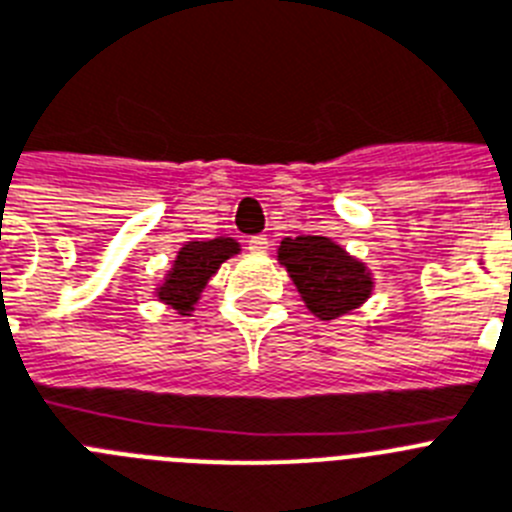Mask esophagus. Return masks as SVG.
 Listing matches in <instances>:
<instances>
[{
    "label": "esophagus",
    "mask_w": 512,
    "mask_h": 512,
    "mask_svg": "<svg viewBox=\"0 0 512 512\" xmlns=\"http://www.w3.org/2000/svg\"><path fill=\"white\" fill-rule=\"evenodd\" d=\"M270 242L268 234H257V237H250V250L252 252H268Z\"/></svg>",
    "instance_id": "1"
}]
</instances>
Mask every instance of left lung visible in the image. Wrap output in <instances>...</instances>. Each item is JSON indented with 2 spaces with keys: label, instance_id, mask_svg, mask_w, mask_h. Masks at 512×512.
I'll use <instances>...</instances> for the list:
<instances>
[{
  "label": "left lung",
  "instance_id": "8db88e82",
  "mask_svg": "<svg viewBox=\"0 0 512 512\" xmlns=\"http://www.w3.org/2000/svg\"><path fill=\"white\" fill-rule=\"evenodd\" d=\"M278 262L299 288L306 309L322 322L350 314L371 299L373 278L366 262L355 260L330 237H286Z\"/></svg>",
  "mask_w": 512,
  "mask_h": 512
}]
</instances>
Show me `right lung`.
<instances>
[{
	"label": "right lung",
	"instance_id": "add662e5",
	"mask_svg": "<svg viewBox=\"0 0 512 512\" xmlns=\"http://www.w3.org/2000/svg\"><path fill=\"white\" fill-rule=\"evenodd\" d=\"M234 255H239V242L231 237L185 242L177 252L172 268L164 275L162 286L157 288V299L172 306L182 317H190V311L201 299V291L206 288V283L216 275L221 262Z\"/></svg>",
	"mask_w": 512,
	"mask_h": 512
}]
</instances>
